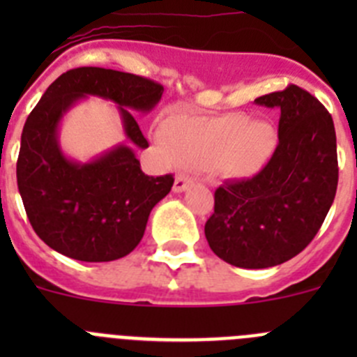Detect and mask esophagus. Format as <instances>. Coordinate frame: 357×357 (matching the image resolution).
Wrapping results in <instances>:
<instances>
[{
  "mask_svg": "<svg viewBox=\"0 0 357 357\" xmlns=\"http://www.w3.org/2000/svg\"><path fill=\"white\" fill-rule=\"evenodd\" d=\"M191 184H193V178H191V176H188V175H184V173H181V175L175 176L173 191H175V193H184L185 189H188Z\"/></svg>",
  "mask_w": 357,
  "mask_h": 357,
  "instance_id": "obj_1",
  "label": "esophagus"
}]
</instances>
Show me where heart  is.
<instances>
[{"mask_svg": "<svg viewBox=\"0 0 357 357\" xmlns=\"http://www.w3.org/2000/svg\"><path fill=\"white\" fill-rule=\"evenodd\" d=\"M168 141L182 160L214 166L230 176L261 172L277 148V132L268 121L241 112L198 118L178 116L168 123Z\"/></svg>", "mask_w": 357, "mask_h": 357, "instance_id": "heart-1", "label": "heart"}]
</instances>
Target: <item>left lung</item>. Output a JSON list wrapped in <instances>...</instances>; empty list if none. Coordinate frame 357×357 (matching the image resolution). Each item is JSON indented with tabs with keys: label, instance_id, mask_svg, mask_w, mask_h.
Instances as JSON below:
<instances>
[{
	"label": "left lung",
	"instance_id": "1",
	"mask_svg": "<svg viewBox=\"0 0 357 357\" xmlns=\"http://www.w3.org/2000/svg\"><path fill=\"white\" fill-rule=\"evenodd\" d=\"M254 103L280 110L279 144L257 175L216 189L206 238L225 263L259 270L317 236L338 188V155L333 118L307 91L289 85Z\"/></svg>",
	"mask_w": 357,
	"mask_h": 357
}]
</instances>
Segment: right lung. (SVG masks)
<instances>
[{
  "instance_id": "add662e5",
  "label": "right lung",
  "mask_w": 357,
  "mask_h": 357,
  "mask_svg": "<svg viewBox=\"0 0 357 357\" xmlns=\"http://www.w3.org/2000/svg\"><path fill=\"white\" fill-rule=\"evenodd\" d=\"M164 87L148 78L105 68H77L50 85L21 134L17 188L31 227L50 248L85 263L130 254L151 209L172 191L173 176H148L134 148H148L134 112L148 114ZM96 96L119 107L129 143L80 163L61 151L63 116Z\"/></svg>"
}]
</instances>
